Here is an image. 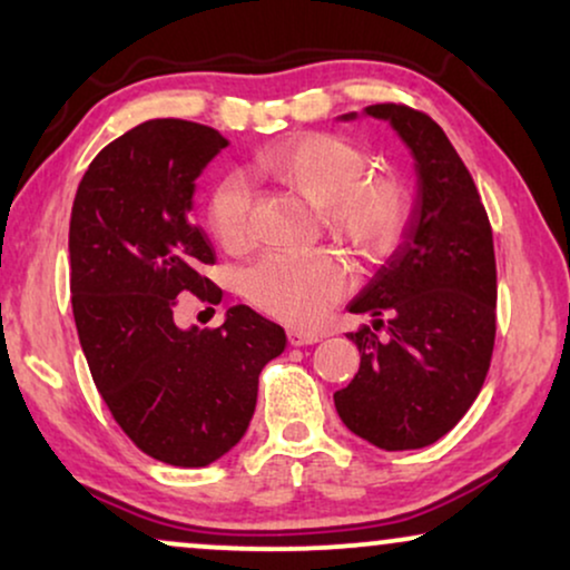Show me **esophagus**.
Returning <instances> with one entry per match:
<instances>
[{
    "label": "esophagus",
    "instance_id": "obj_1",
    "mask_svg": "<svg viewBox=\"0 0 570 570\" xmlns=\"http://www.w3.org/2000/svg\"><path fill=\"white\" fill-rule=\"evenodd\" d=\"M287 340H291L293 347H303V345H314V342L322 340V334L303 332V330H291V332H287Z\"/></svg>",
    "mask_w": 570,
    "mask_h": 570
}]
</instances>
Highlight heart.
Here are the masks:
<instances>
[{"label": "heart", "mask_w": 570, "mask_h": 570, "mask_svg": "<svg viewBox=\"0 0 570 570\" xmlns=\"http://www.w3.org/2000/svg\"><path fill=\"white\" fill-rule=\"evenodd\" d=\"M259 166L322 207L326 230L355 254L381 256L396 244L410 215L400 178L368 176L371 155L337 135H298L269 147ZM252 215V186L230 174L209 197L207 220L223 248H244ZM246 295L267 314L291 324H314L350 287L347 264L330 252H275L244 277Z\"/></svg>", "instance_id": "b5f03b06"}]
</instances>
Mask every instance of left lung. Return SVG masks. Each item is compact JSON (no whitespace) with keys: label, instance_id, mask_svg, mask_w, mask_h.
I'll return each instance as SVG.
<instances>
[{"label":"left lung","instance_id":"obj_1","mask_svg":"<svg viewBox=\"0 0 570 570\" xmlns=\"http://www.w3.org/2000/svg\"><path fill=\"white\" fill-rule=\"evenodd\" d=\"M392 124L415 160V202L402 244L350 301L387 316L386 341L361 324L347 337L361 368L334 394L350 431L384 451L431 446L478 400L495 342L493 230L478 186L431 116L396 104L363 108ZM357 114L340 116L355 121Z\"/></svg>","mask_w":570,"mask_h":570}]
</instances>
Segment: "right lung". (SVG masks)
<instances>
[{
	"instance_id": "right-lung-1",
	"label": "right lung",
	"mask_w": 570,
	"mask_h": 570,
	"mask_svg": "<svg viewBox=\"0 0 570 570\" xmlns=\"http://www.w3.org/2000/svg\"><path fill=\"white\" fill-rule=\"evenodd\" d=\"M228 147L220 131L153 119L96 155L69 217V291L92 381L147 456L207 466L244 439L259 373L285 330L248 306L223 326L181 330L176 295L207 293L215 262L191 223L197 178Z\"/></svg>"
}]
</instances>
